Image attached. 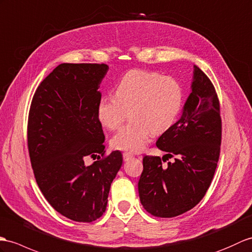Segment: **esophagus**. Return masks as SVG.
Returning a JSON list of instances; mask_svg holds the SVG:
<instances>
[{
  "label": "esophagus",
  "mask_w": 252,
  "mask_h": 252,
  "mask_svg": "<svg viewBox=\"0 0 252 252\" xmlns=\"http://www.w3.org/2000/svg\"><path fill=\"white\" fill-rule=\"evenodd\" d=\"M122 157H124V160L125 161H128V160H131L134 156L132 154H130V153H124Z\"/></svg>",
  "instance_id": "obj_1"
}]
</instances>
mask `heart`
<instances>
[{"mask_svg": "<svg viewBox=\"0 0 252 252\" xmlns=\"http://www.w3.org/2000/svg\"><path fill=\"white\" fill-rule=\"evenodd\" d=\"M183 89L176 79L142 69H133L120 79L115 97L97 105V119L109 130L118 128L130 112L131 122L112 138L113 147L139 153L154 134H162L176 122L183 108Z\"/></svg>", "mask_w": 252, "mask_h": 252, "instance_id": "b5f03b06", "label": "heart"}]
</instances>
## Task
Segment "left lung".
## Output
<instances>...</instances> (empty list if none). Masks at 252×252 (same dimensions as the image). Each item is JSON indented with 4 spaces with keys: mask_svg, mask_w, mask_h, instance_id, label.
<instances>
[{
    "mask_svg": "<svg viewBox=\"0 0 252 252\" xmlns=\"http://www.w3.org/2000/svg\"><path fill=\"white\" fill-rule=\"evenodd\" d=\"M220 144L217 93L207 76L193 65L191 93L183 114L157 140L164 156H175V161L163 168L160 157L143 159L138 193L144 208L156 217L172 218L197 205L213 180Z\"/></svg>",
    "mask_w": 252,
    "mask_h": 252,
    "instance_id": "obj_1",
    "label": "left lung"
}]
</instances>
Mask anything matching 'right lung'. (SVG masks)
<instances>
[{
	"label": "right lung",
	"mask_w": 252,
	"mask_h": 252,
	"mask_svg": "<svg viewBox=\"0 0 252 252\" xmlns=\"http://www.w3.org/2000/svg\"><path fill=\"white\" fill-rule=\"evenodd\" d=\"M107 71L106 64H60L38 86L29 113L28 147L36 183L58 213L78 222L104 214L122 165L119 150L89 166L84 161L105 153L96 110Z\"/></svg>",
	"instance_id": "add662e5"
}]
</instances>
